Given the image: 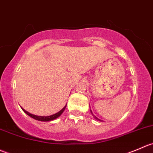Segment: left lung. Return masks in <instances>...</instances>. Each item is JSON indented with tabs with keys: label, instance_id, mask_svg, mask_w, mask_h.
Masks as SVG:
<instances>
[{
	"label": "left lung",
	"instance_id": "left-lung-1",
	"mask_svg": "<svg viewBox=\"0 0 153 153\" xmlns=\"http://www.w3.org/2000/svg\"><path fill=\"white\" fill-rule=\"evenodd\" d=\"M94 117H95V119H97V120H99V121H101V120H100V119H98L97 117H95V116H94Z\"/></svg>",
	"mask_w": 153,
	"mask_h": 153
}]
</instances>
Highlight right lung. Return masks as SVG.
<instances>
[{
  "label": "right lung",
  "mask_w": 153,
  "mask_h": 153,
  "mask_svg": "<svg viewBox=\"0 0 153 153\" xmlns=\"http://www.w3.org/2000/svg\"><path fill=\"white\" fill-rule=\"evenodd\" d=\"M66 108V105L64 107V108H62V109L61 110V111H59V112L56 113V114H53V115H51V116H37V115H34V114H30V113H29L28 111H25L24 108H22V110H23L26 113V114H27V115H29L30 117H31L32 118L35 119V120H39V121H51V120H54V119L57 118L58 117H59L60 115H61L62 114L63 111H65V109Z\"/></svg>",
  "instance_id": "right-lung-1"
}]
</instances>
